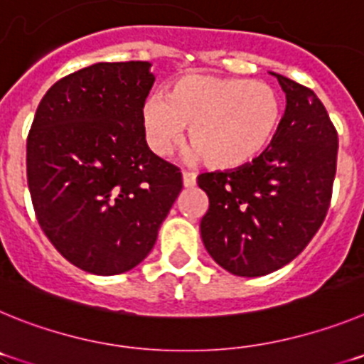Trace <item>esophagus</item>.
I'll use <instances>...</instances> for the list:
<instances>
[{
    "instance_id": "esophagus-1",
    "label": "esophagus",
    "mask_w": 364,
    "mask_h": 364,
    "mask_svg": "<svg viewBox=\"0 0 364 364\" xmlns=\"http://www.w3.org/2000/svg\"><path fill=\"white\" fill-rule=\"evenodd\" d=\"M182 180H184L186 188H193V186L197 184V175L191 171H184L182 173Z\"/></svg>"
}]
</instances>
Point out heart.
Listing matches in <instances>:
<instances>
[{
	"instance_id": "b5f03b06",
	"label": "heart",
	"mask_w": 364,
	"mask_h": 364,
	"mask_svg": "<svg viewBox=\"0 0 364 364\" xmlns=\"http://www.w3.org/2000/svg\"><path fill=\"white\" fill-rule=\"evenodd\" d=\"M282 120L279 92L266 82L191 74L144 105L151 146L171 153L189 127L191 147L213 169L253 162L277 136Z\"/></svg>"
}]
</instances>
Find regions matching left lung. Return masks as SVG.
<instances>
[{
	"label": "left lung",
	"mask_w": 364,
	"mask_h": 364,
	"mask_svg": "<svg viewBox=\"0 0 364 364\" xmlns=\"http://www.w3.org/2000/svg\"><path fill=\"white\" fill-rule=\"evenodd\" d=\"M286 92L277 136L252 164L198 175L210 198L200 220L204 246L239 277L282 268L308 246L332 200L337 131L315 92L275 74Z\"/></svg>",
	"instance_id": "left-lung-1"
}]
</instances>
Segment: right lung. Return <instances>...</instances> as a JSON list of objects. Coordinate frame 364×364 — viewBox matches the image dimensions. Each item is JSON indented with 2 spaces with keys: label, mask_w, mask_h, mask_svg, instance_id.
<instances>
[{
  "label": "right lung",
  "mask_w": 364,
  "mask_h": 364,
  "mask_svg": "<svg viewBox=\"0 0 364 364\" xmlns=\"http://www.w3.org/2000/svg\"><path fill=\"white\" fill-rule=\"evenodd\" d=\"M147 62L95 63L45 92L27 136L38 224L70 264L117 275L140 264L182 191V173L147 147Z\"/></svg>",
  "instance_id": "obj_1"
}]
</instances>
